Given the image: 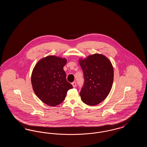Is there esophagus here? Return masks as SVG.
Instances as JSON below:
<instances>
[{
  "instance_id": "esophagus-1",
  "label": "esophagus",
  "mask_w": 147,
  "mask_h": 147,
  "mask_svg": "<svg viewBox=\"0 0 147 147\" xmlns=\"http://www.w3.org/2000/svg\"><path fill=\"white\" fill-rule=\"evenodd\" d=\"M72 85H73V88H76V86H77V84H76V83L75 82H73L72 83Z\"/></svg>"
}]
</instances>
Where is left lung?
<instances>
[{"label":"left lung","mask_w":147,"mask_h":147,"mask_svg":"<svg viewBox=\"0 0 147 147\" xmlns=\"http://www.w3.org/2000/svg\"><path fill=\"white\" fill-rule=\"evenodd\" d=\"M84 73V84L80 92L86 105H96L109 94L113 80L112 63L106 56L95 53L79 60Z\"/></svg>","instance_id":"left-lung-1"}]
</instances>
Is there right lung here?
Instances as JSON below:
<instances>
[{
  "label": "right lung",
  "mask_w": 147,
  "mask_h": 147,
  "mask_svg": "<svg viewBox=\"0 0 147 147\" xmlns=\"http://www.w3.org/2000/svg\"><path fill=\"white\" fill-rule=\"evenodd\" d=\"M64 58L48 56L41 59L34 68L31 84L36 96L51 106L62 102L67 91L73 86L67 81L63 69L67 63Z\"/></svg>",
  "instance_id": "add662e5"
}]
</instances>
